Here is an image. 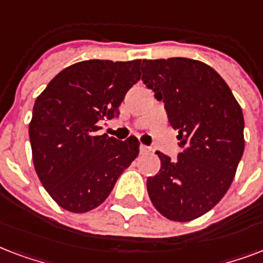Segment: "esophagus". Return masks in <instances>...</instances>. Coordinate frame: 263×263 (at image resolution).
Returning <instances> with one entry per match:
<instances>
[{
	"mask_svg": "<svg viewBox=\"0 0 263 263\" xmlns=\"http://www.w3.org/2000/svg\"><path fill=\"white\" fill-rule=\"evenodd\" d=\"M151 151H152V149H151L148 145H144V144H141V145H140V154H141V155L149 154Z\"/></svg>",
	"mask_w": 263,
	"mask_h": 263,
	"instance_id": "34e87169",
	"label": "esophagus"
}]
</instances>
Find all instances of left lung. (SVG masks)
Returning a JSON list of instances; mask_svg holds the SVG:
<instances>
[{"label":"left lung","instance_id":"1","mask_svg":"<svg viewBox=\"0 0 263 263\" xmlns=\"http://www.w3.org/2000/svg\"><path fill=\"white\" fill-rule=\"evenodd\" d=\"M142 82L163 101L178 130L181 152L172 160L156 152L160 170L148 177L155 209L186 222L213 209L231 186L244 151L243 111L221 75L185 58L142 60Z\"/></svg>","mask_w":263,"mask_h":263}]
</instances>
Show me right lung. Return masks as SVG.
Returning a JSON list of instances; mask_svg holds the SVG:
<instances>
[{
    "instance_id": "right-lung-1",
    "label": "right lung",
    "mask_w": 263,
    "mask_h": 263,
    "mask_svg": "<svg viewBox=\"0 0 263 263\" xmlns=\"http://www.w3.org/2000/svg\"><path fill=\"white\" fill-rule=\"evenodd\" d=\"M141 60H85L59 72L35 100L28 134L38 178L56 203L86 213L103 203L140 142L96 136L99 122L119 115L141 78Z\"/></svg>"
}]
</instances>
